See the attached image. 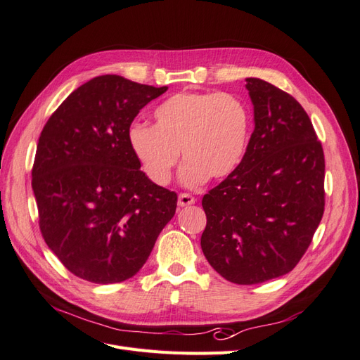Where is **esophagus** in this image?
I'll list each match as a JSON object with an SVG mask.
<instances>
[{
    "label": "esophagus",
    "mask_w": 360,
    "mask_h": 360,
    "mask_svg": "<svg viewBox=\"0 0 360 360\" xmlns=\"http://www.w3.org/2000/svg\"><path fill=\"white\" fill-rule=\"evenodd\" d=\"M195 204V198L192 197V195L189 193H180L179 195V205L180 207H188V205H192Z\"/></svg>",
    "instance_id": "34e87169"
}]
</instances>
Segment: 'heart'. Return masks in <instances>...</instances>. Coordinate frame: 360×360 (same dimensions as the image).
Wrapping results in <instances>:
<instances>
[{"label": "heart", "instance_id": "obj_1", "mask_svg": "<svg viewBox=\"0 0 360 360\" xmlns=\"http://www.w3.org/2000/svg\"><path fill=\"white\" fill-rule=\"evenodd\" d=\"M153 126L135 123L127 144L147 179L167 186L181 156L180 181L198 188L210 177L224 180L240 165L249 136V112L230 93L181 91L153 112Z\"/></svg>", "mask_w": 360, "mask_h": 360}]
</instances>
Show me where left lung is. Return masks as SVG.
Masks as SVG:
<instances>
[{"label":"left lung","mask_w":360,"mask_h":360,"mask_svg":"<svg viewBox=\"0 0 360 360\" xmlns=\"http://www.w3.org/2000/svg\"><path fill=\"white\" fill-rule=\"evenodd\" d=\"M255 129L240 165L202 198L201 249L238 285L287 275L307 252L324 212V153L288 93L246 78Z\"/></svg>","instance_id":"8db88e82"}]
</instances>
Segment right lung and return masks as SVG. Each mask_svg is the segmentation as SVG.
Returning a JSON list of instances; mask_svg holds the SVG:
<instances>
[{"label":"right lung","mask_w":360,"mask_h":360,"mask_svg":"<svg viewBox=\"0 0 360 360\" xmlns=\"http://www.w3.org/2000/svg\"><path fill=\"white\" fill-rule=\"evenodd\" d=\"M167 90L97 76L41 130L31 172L40 231L81 279L115 284L136 275L176 213L177 193L151 183L127 144L134 118Z\"/></svg>","instance_id":"right-lung-1"}]
</instances>
